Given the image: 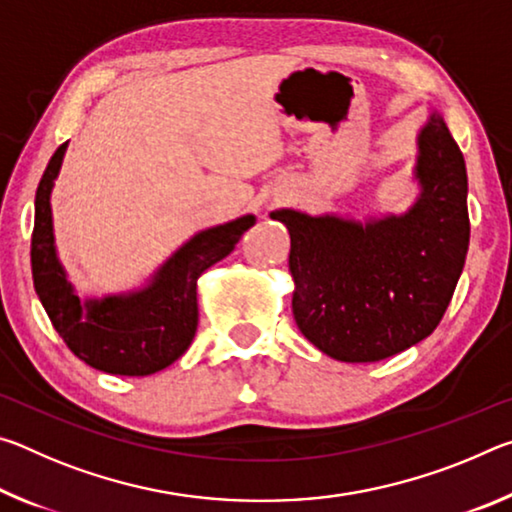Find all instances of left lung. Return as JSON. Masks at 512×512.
<instances>
[{"label": "left lung", "instance_id": "1", "mask_svg": "<svg viewBox=\"0 0 512 512\" xmlns=\"http://www.w3.org/2000/svg\"><path fill=\"white\" fill-rule=\"evenodd\" d=\"M418 196L402 214L271 212L291 235L293 318L309 343L345 363L404 352L438 327L470 246L463 153L438 110L418 133Z\"/></svg>", "mask_w": 512, "mask_h": 512}]
</instances>
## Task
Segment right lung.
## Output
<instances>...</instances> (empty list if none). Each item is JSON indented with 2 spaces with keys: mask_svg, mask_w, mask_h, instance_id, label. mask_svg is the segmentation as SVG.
Wrapping results in <instances>:
<instances>
[{
  "mask_svg": "<svg viewBox=\"0 0 512 512\" xmlns=\"http://www.w3.org/2000/svg\"><path fill=\"white\" fill-rule=\"evenodd\" d=\"M65 151L67 142L51 155L36 192L33 287L60 339L81 361L110 375H153L183 357L192 345L198 325V277L228 257L257 219L244 214L196 232L140 289L81 300L58 259L51 214V192Z\"/></svg>",
  "mask_w": 512,
  "mask_h": 512,
  "instance_id": "obj_1",
  "label": "right lung"
}]
</instances>
